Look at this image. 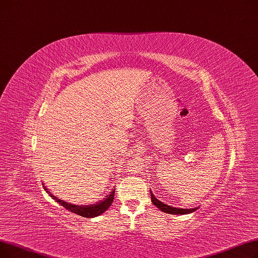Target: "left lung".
Segmentation results:
<instances>
[{
  "label": "left lung",
  "instance_id": "obj_1",
  "mask_svg": "<svg viewBox=\"0 0 258 258\" xmlns=\"http://www.w3.org/2000/svg\"><path fill=\"white\" fill-rule=\"evenodd\" d=\"M151 194V202L153 203V205L158 208L159 210L169 213V214H188L191 212H194L198 208H194V209H181V208H174V207H171L168 206L167 204H164L163 202H161L159 200H157L155 198V195H153V193L150 191Z\"/></svg>",
  "mask_w": 258,
  "mask_h": 258
}]
</instances>
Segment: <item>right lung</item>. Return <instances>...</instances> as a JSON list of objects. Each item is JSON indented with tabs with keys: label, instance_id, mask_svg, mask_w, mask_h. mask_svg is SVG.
Returning <instances> with one entry per match:
<instances>
[{
	"label": "right lung",
	"instance_id": "right-lung-1",
	"mask_svg": "<svg viewBox=\"0 0 258 258\" xmlns=\"http://www.w3.org/2000/svg\"><path fill=\"white\" fill-rule=\"evenodd\" d=\"M43 187L45 189V191L51 196V198L57 202L59 205H62L64 208H66V209L72 213H76L78 215H81L83 217H89V218H92V217H96L99 216L101 214H103L108 208L111 206L112 202H113V199H114V190L113 189L111 192H110L105 199L96 202L95 204H90V205H81V204H71V203H67L63 200H59L57 199L55 195L51 194V192L49 191L46 186H44L43 183Z\"/></svg>",
	"mask_w": 258,
	"mask_h": 258
}]
</instances>
